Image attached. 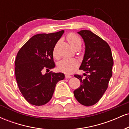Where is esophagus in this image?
I'll list each match as a JSON object with an SVG mask.
<instances>
[{
  "label": "esophagus",
  "instance_id": "obj_1",
  "mask_svg": "<svg viewBox=\"0 0 129 129\" xmlns=\"http://www.w3.org/2000/svg\"><path fill=\"white\" fill-rule=\"evenodd\" d=\"M65 77H66V79H69V78H72V76L71 75H69V74H66V75H65Z\"/></svg>",
  "mask_w": 129,
  "mask_h": 129
}]
</instances>
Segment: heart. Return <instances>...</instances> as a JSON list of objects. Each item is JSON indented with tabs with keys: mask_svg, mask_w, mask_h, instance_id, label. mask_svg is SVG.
Masks as SVG:
<instances>
[{
	"mask_svg": "<svg viewBox=\"0 0 129 129\" xmlns=\"http://www.w3.org/2000/svg\"><path fill=\"white\" fill-rule=\"evenodd\" d=\"M67 39L74 48L78 46L81 45V39L78 35H75V33H69L67 36ZM53 55L54 57L57 56L56 47H54L53 49ZM78 64H79L78 62L75 59L64 58L59 62L58 68L60 71L66 72V73H71L78 67Z\"/></svg>",
	"mask_w": 129,
	"mask_h": 129,
	"instance_id": "heart-1",
	"label": "heart"
}]
</instances>
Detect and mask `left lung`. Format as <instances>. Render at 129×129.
I'll use <instances>...</instances> for the list:
<instances>
[{
	"mask_svg": "<svg viewBox=\"0 0 129 129\" xmlns=\"http://www.w3.org/2000/svg\"><path fill=\"white\" fill-rule=\"evenodd\" d=\"M85 43V53L79 69L84 71L75 77L80 80L81 86L73 91L75 98L85 106L95 104L107 90L112 76L113 60L110 46L103 39L90 30L78 32Z\"/></svg>",
	"mask_w": 129,
	"mask_h": 129,
	"instance_id": "left-lung-1",
	"label": "left lung"
}]
</instances>
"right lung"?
<instances>
[{
  "instance_id": "obj_1",
  "label": "right lung",
  "mask_w": 129,
  "mask_h": 129,
  "mask_svg": "<svg viewBox=\"0 0 129 129\" xmlns=\"http://www.w3.org/2000/svg\"><path fill=\"white\" fill-rule=\"evenodd\" d=\"M63 33L62 30L35 35L17 53L16 81L23 96L31 104L39 106L47 104L53 96L56 84L65 78L62 73H43L55 67L53 49Z\"/></svg>"
}]
</instances>
